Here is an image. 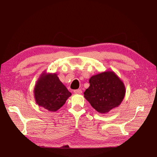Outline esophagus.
I'll return each instance as SVG.
<instances>
[{"instance_id":"esophagus-1","label":"esophagus","mask_w":157,"mask_h":157,"mask_svg":"<svg viewBox=\"0 0 157 157\" xmlns=\"http://www.w3.org/2000/svg\"><path fill=\"white\" fill-rule=\"evenodd\" d=\"M82 90H80V89H78V90H74V93L75 94H82Z\"/></svg>"}]
</instances>
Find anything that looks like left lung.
I'll use <instances>...</instances> for the list:
<instances>
[{
	"label": "left lung",
	"mask_w": 157,
	"mask_h": 157,
	"mask_svg": "<svg viewBox=\"0 0 157 157\" xmlns=\"http://www.w3.org/2000/svg\"><path fill=\"white\" fill-rule=\"evenodd\" d=\"M90 86L84 92V98L92 107L105 114L121 105L126 94L124 84L112 71L92 76Z\"/></svg>",
	"instance_id": "8db88e82"
}]
</instances>
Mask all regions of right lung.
I'll use <instances>...</instances> for the list:
<instances>
[{"mask_svg":"<svg viewBox=\"0 0 157 157\" xmlns=\"http://www.w3.org/2000/svg\"><path fill=\"white\" fill-rule=\"evenodd\" d=\"M71 93L60 81L56 73H42L34 88V97L38 105L55 112L65 103Z\"/></svg>","mask_w":157,"mask_h":157,"instance_id":"add662e5","label":"right lung"}]
</instances>
